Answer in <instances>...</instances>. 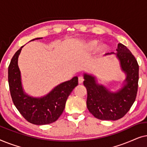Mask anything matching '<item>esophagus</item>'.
<instances>
[{
    "instance_id": "1",
    "label": "esophagus",
    "mask_w": 147,
    "mask_h": 147,
    "mask_svg": "<svg viewBox=\"0 0 147 147\" xmlns=\"http://www.w3.org/2000/svg\"><path fill=\"white\" fill-rule=\"evenodd\" d=\"M84 77L83 76H79V78H78V82H79V84H82L84 82Z\"/></svg>"
}]
</instances>
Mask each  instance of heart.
<instances>
[{"instance_id": "1", "label": "heart", "mask_w": 147, "mask_h": 147, "mask_svg": "<svg viewBox=\"0 0 147 147\" xmlns=\"http://www.w3.org/2000/svg\"><path fill=\"white\" fill-rule=\"evenodd\" d=\"M98 44V41L97 40H92V41H90L88 43V47L90 48V49H95V48L97 47ZM106 49V47L105 45H101L100 47L98 48V50L100 52H104L105 51Z\"/></svg>"}]
</instances>
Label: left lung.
Wrapping results in <instances>:
<instances>
[{
	"label": "left lung",
	"mask_w": 147,
	"mask_h": 147,
	"mask_svg": "<svg viewBox=\"0 0 147 147\" xmlns=\"http://www.w3.org/2000/svg\"><path fill=\"white\" fill-rule=\"evenodd\" d=\"M115 54L120 67L126 74L123 87L116 92H110L96 82V78L84 74V85L87 89V108L94 117L103 120H116L123 117L135 101L138 91V64L130 50L119 43Z\"/></svg>",
	"instance_id": "left-lung-1"
}]
</instances>
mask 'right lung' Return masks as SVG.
Wrapping results in <instances>:
<instances>
[{
	"label": "right lung",
	"mask_w": 147,
	"mask_h": 147,
	"mask_svg": "<svg viewBox=\"0 0 147 147\" xmlns=\"http://www.w3.org/2000/svg\"><path fill=\"white\" fill-rule=\"evenodd\" d=\"M41 38H36L39 39ZM12 58L8 70V80L13 102L21 115L30 123L44 125L55 122L65 108L67 99L78 85L77 76L69 81L59 84L47 95L34 98L25 93L21 83V71L18 66V58L22 48Z\"/></svg>",
	"instance_id": "1"
}]
</instances>
